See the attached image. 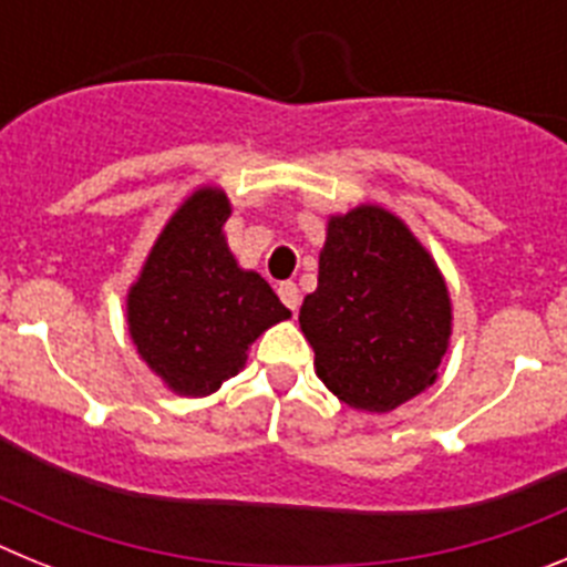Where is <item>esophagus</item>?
<instances>
[{
	"label": "esophagus",
	"mask_w": 567,
	"mask_h": 567,
	"mask_svg": "<svg viewBox=\"0 0 567 567\" xmlns=\"http://www.w3.org/2000/svg\"><path fill=\"white\" fill-rule=\"evenodd\" d=\"M278 295L280 300L287 303V309H292V312H298V303H300V295H298V287H295L292 280H284L278 287Z\"/></svg>",
	"instance_id": "34e87169"
}]
</instances>
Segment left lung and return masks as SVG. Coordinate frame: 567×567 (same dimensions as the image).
<instances>
[{"mask_svg": "<svg viewBox=\"0 0 567 567\" xmlns=\"http://www.w3.org/2000/svg\"><path fill=\"white\" fill-rule=\"evenodd\" d=\"M298 320L329 392L383 414L437 380L452 298L412 229L378 204H360L329 218L318 289Z\"/></svg>", "mask_w": 567, "mask_h": 567, "instance_id": "1", "label": "left lung"}]
</instances>
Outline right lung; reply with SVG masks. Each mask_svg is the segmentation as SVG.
<instances>
[{
    "mask_svg": "<svg viewBox=\"0 0 567 567\" xmlns=\"http://www.w3.org/2000/svg\"><path fill=\"white\" fill-rule=\"evenodd\" d=\"M229 198L198 187L155 238L127 292V329L169 392L204 398L247 363L249 346L292 318L258 272L240 269L224 238Z\"/></svg>",
    "mask_w": 567,
    "mask_h": 567,
    "instance_id": "add662e5",
    "label": "right lung"
}]
</instances>
